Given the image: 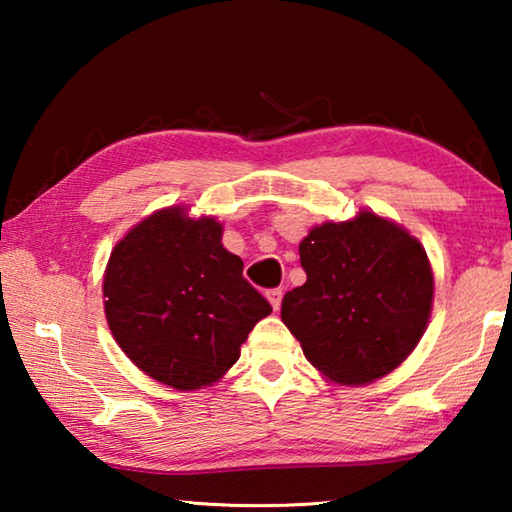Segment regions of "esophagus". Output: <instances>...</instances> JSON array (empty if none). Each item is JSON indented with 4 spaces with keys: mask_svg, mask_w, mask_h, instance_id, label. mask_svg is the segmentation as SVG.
I'll return each mask as SVG.
<instances>
[{
    "mask_svg": "<svg viewBox=\"0 0 512 512\" xmlns=\"http://www.w3.org/2000/svg\"><path fill=\"white\" fill-rule=\"evenodd\" d=\"M266 298H268V302H271V307L277 311L282 305V289H271L266 293Z\"/></svg>",
    "mask_w": 512,
    "mask_h": 512,
    "instance_id": "esophagus-1",
    "label": "esophagus"
}]
</instances>
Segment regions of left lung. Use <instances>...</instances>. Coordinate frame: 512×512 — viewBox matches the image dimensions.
I'll list each match as a JSON object with an SVG mask.
<instances>
[{
  "label": "left lung",
  "mask_w": 512,
  "mask_h": 512,
  "mask_svg": "<svg viewBox=\"0 0 512 512\" xmlns=\"http://www.w3.org/2000/svg\"><path fill=\"white\" fill-rule=\"evenodd\" d=\"M302 287L282 320L314 368L339 384H368L409 357L431 316L433 273L422 244L363 210L300 241Z\"/></svg>",
  "instance_id": "1"
}]
</instances>
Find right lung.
Listing matches in <instances>:
<instances>
[{
  "instance_id": "add662e5",
  "label": "right lung",
  "mask_w": 512,
  "mask_h": 512,
  "mask_svg": "<svg viewBox=\"0 0 512 512\" xmlns=\"http://www.w3.org/2000/svg\"><path fill=\"white\" fill-rule=\"evenodd\" d=\"M212 216L185 207L146 216L110 253L103 307L110 332L146 375L178 391L219 381L271 305L221 244Z\"/></svg>"
}]
</instances>
